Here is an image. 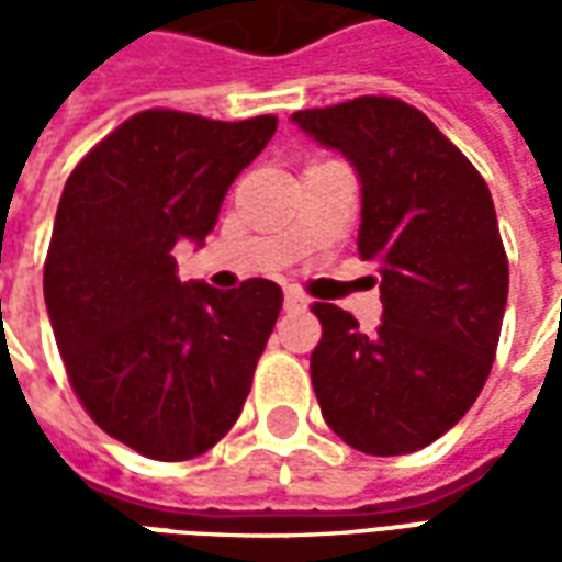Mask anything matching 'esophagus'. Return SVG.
<instances>
[{"mask_svg": "<svg viewBox=\"0 0 562 562\" xmlns=\"http://www.w3.org/2000/svg\"><path fill=\"white\" fill-rule=\"evenodd\" d=\"M282 304H285V310H289V313H297V310H306V304H310V301H306L301 292H292V289H289Z\"/></svg>", "mask_w": 562, "mask_h": 562, "instance_id": "obj_1", "label": "esophagus"}]
</instances>
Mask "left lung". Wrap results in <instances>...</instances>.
I'll use <instances>...</instances> for the list:
<instances>
[{"instance_id": "left-lung-1", "label": "left lung", "mask_w": 562, "mask_h": 562, "mask_svg": "<svg viewBox=\"0 0 562 562\" xmlns=\"http://www.w3.org/2000/svg\"><path fill=\"white\" fill-rule=\"evenodd\" d=\"M361 180L358 252L379 265L382 325L313 304L310 376L346 446L391 458L430 446L467 415L494 364L508 261L491 189L427 116L389 95L297 111Z\"/></svg>"}]
</instances>
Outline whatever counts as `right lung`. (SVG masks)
Wrapping results in <instances>:
<instances>
[{"instance_id":"right-lung-1","label":"right lung","mask_w":562,"mask_h":562,"mask_svg":"<svg viewBox=\"0 0 562 562\" xmlns=\"http://www.w3.org/2000/svg\"><path fill=\"white\" fill-rule=\"evenodd\" d=\"M273 132L277 116L140 111L66 180L44 261L47 316L83 409L144 458L204 454L252 389L282 289L180 282L171 249L204 244Z\"/></svg>"}]
</instances>
